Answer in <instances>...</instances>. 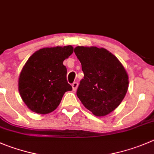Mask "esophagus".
Listing matches in <instances>:
<instances>
[{
  "label": "esophagus",
  "mask_w": 154,
  "mask_h": 154,
  "mask_svg": "<svg viewBox=\"0 0 154 154\" xmlns=\"http://www.w3.org/2000/svg\"><path fill=\"white\" fill-rule=\"evenodd\" d=\"M77 86H78V83L77 82H74L72 83V88H73V90L76 91L77 89Z\"/></svg>",
  "instance_id": "obj_1"
}]
</instances>
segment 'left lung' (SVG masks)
Here are the masks:
<instances>
[{
	"instance_id": "1",
	"label": "left lung",
	"mask_w": 154,
	"mask_h": 154,
	"mask_svg": "<svg viewBox=\"0 0 154 154\" xmlns=\"http://www.w3.org/2000/svg\"><path fill=\"white\" fill-rule=\"evenodd\" d=\"M74 53L84 74L77 97L97 117L108 114L120 105L127 92L126 70L116 56L104 48L77 47Z\"/></svg>"
}]
</instances>
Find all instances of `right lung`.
I'll return each mask as SVG.
<instances>
[{
  "mask_svg": "<svg viewBox=\"0 0 154 154\" xmlns=\"http://www.w3.org/2000/svg\"><path fill=\"white\" fill-rule=\"evenodd\" d=\"M73 52L71 46L43 48L28 59L19 76V91L30 110L50 113L60 104L65 92L72 90L63 62Z\"/></svg>",
  "mask_w": 154,
  "mask_h": 154,
  "instance_id": "obj_1",
  "label": "right lung"
}]
</instances>
